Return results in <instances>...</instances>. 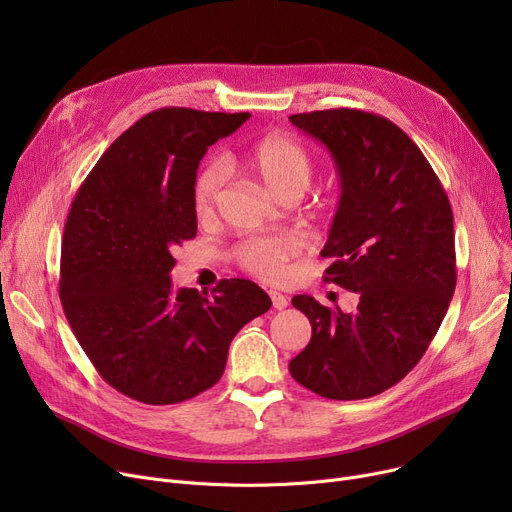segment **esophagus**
<instances>
[{
  "instance_id": "1",
  "label": "esophagus",
  "mask_w": 512,
  "mask_h": 512,
  "mask_svg": "<svg viewBox=\"0 0 512 512\" xmlns=\"http://www.w3.org/2000/svg\"><path fill=\"white\" fill-rule=\"evenodd\" d=\"M270 299H272L274 309H286L288 307V299L278 290H270Z\"/></svg>"
}]
</instances>
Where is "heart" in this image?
Returning a JSON list of instances; mask_svg holds the SVG:
<instances>
[{
	"label": "heart",
	"instance_id": "heart-1",
	"mask_svg": "<svg viewBox=\"0 0 512 512\" xmlns=\"http://www.w3.org/2000/svg\"><path fill=\"white\" fill-rule=\"evenodd\" d=\"M242 164L276 199L303 197L313 180V159L307 149L284 134H267L242 159ZM224 188L220 166H205L193 184V207L199 220H209L218 207ZM299 242L288 234L247 236L238 240L232 255L247 274L278 284L288 276V263L299 255Z\"/></svg>",
	"mask_w": 512,
	"mask_h": 512
}]
</instances>
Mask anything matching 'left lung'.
Wrapping results in <instances>:
<instances>
[{
	"instance_id": "left-lung-1",
	"label": "left lung",
	"mask_w": 512,
	"mask_h": 512,
	"mask_svg": "<svg viewBox=\"0 0 512 512\" xmlns=\"http://www.w3.org/2000/svg\"><path fill=\"white\" fill-rule=\"evenodd\" d=\"M290 122L324 143L340 201L321 257L324 280L359 294L353 313L307 294L311 340L290 375L332 400L369 398L398 384L425 355L456 286L452 209L421 149L384 116L336 107Z\"/></svg>"
}]
</instances>
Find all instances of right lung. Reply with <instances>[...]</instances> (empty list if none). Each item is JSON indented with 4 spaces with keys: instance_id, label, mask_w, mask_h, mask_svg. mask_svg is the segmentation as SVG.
<instances>
[{
    "instance_id": "1",
    "label": "right lung",
    "mask_w": 512,
    "mask_h": 512,
    "mask_svg": "<svg viewBox=\"0 0 512 512\" xmlns=\"http://www.w3.org/2000/svg\"><path fill=\"white\" fill-rule=\"evenodd\" d=\"M251 118L161 107L110 145L76 191L60 301L101 378L145 405H176L222 378L232 338L272 307L251 280L172 290L174 249L197 236L193 184L209 145Z\"/></svg>"
}]
</instances>
